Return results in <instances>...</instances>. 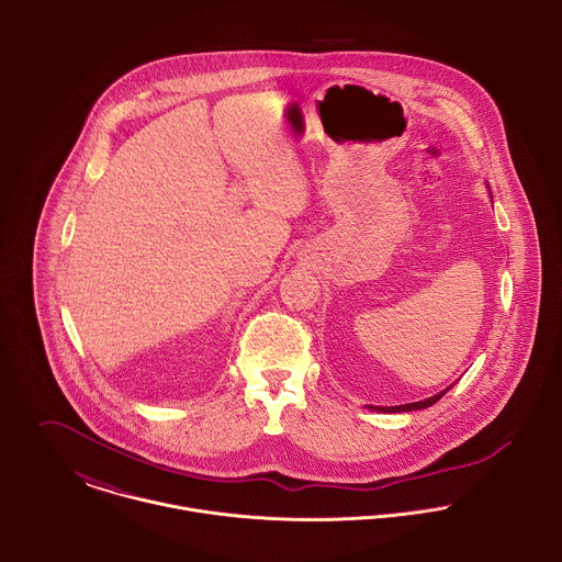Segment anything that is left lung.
<instances>
[{
  "mask_svg": "<svg viewBox=\"0 0 562 562\" xmlns=\"http://www.w3.org/2000/svg\"><path fill=\"white\" fill-rule=\"evenodd\" d=\"M450 390V387H448ZM446 390V392H448ZM446 392H441V394H437V396H432V398H426V401L422 402H411V404H401V406H370V408H376V411H383V413H401V411H415V408H426V406H430V404H435V402L439 401Z\"/></svg>",
  "mask_w": 562,
  "mask_h": 562,
  "instance_id": "left-lung-1",
  "label": "left lung"
}]
</instances>
